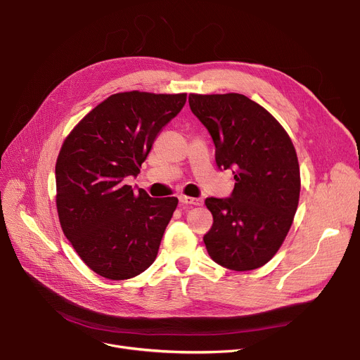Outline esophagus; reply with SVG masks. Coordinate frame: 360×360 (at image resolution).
Wrapping results in <instances>:
<instances>
[{
    "instance_id": "esophagus-1",
    "label": "esophagus",
    "mask_w": 360,
    "mask_h": 360,
    "mask_svg": "<svg viewBox=\"0 0 360 360\" xmlns=\"http://www.w3.org/2000/svg\"><path fill=\"white\" fill-rule=\"evenodd\" d=\"M179 201L184 205H201L202 201L200 198H194V197H188V195H179Z\"/></svg>"
}]
</instances>
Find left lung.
<instances>
[{
    "instance_id": "left-lung-1",
    "label": "left lung",
    "mask_w": 360,
    "mask_h": 360,
    "mask_svg": "<svg viewBox=\"0 0 360 360\" xmlns=\"http://www.w3.org/2000/svg\"><path fill=\"white\" fill-rule=\"evenodd\" d=\"M188 102L210 132L217 166L235 174L231 197L205 198L213 214L202 238L207 252L229 270H255L278 251L297 209L293 143L269 110L243 94L193 93Z\"/></svg>"
}]
</instances>
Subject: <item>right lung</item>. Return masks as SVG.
Here are the masks:
<instances>
[{"label": "right lung", "mask_w": 360, "mask_h": 360, "mask_svg": "<svg viewBox=\"0 0 360 360\" xmlns=\"http://www.w3.org/2000/svg\"><path fill=\"white\" fill-rule=\"evenodd\" d=\"M186 93L112 94L72 128L55 165L56 210L64 235L94 273L125 280L156 259L178 198L136 193L137 176L160 129L175 118Z\"/></svg>", "instance_id": "1"}]
</instances>
